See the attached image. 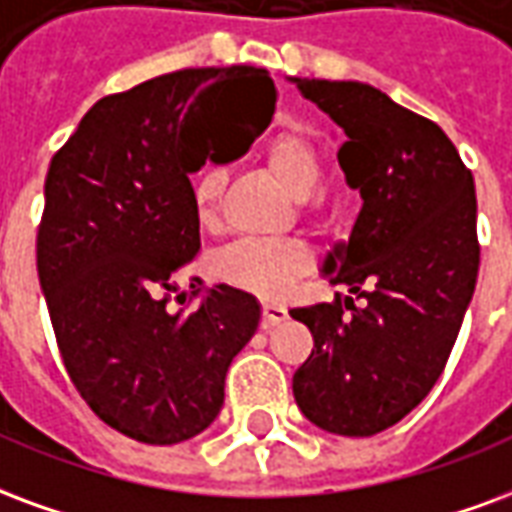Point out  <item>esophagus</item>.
Returning a JSON list of instances; mask_svg holds the SVG:
<instances>
[{
	"label": "esophagus",
	"mask_w": 512,
	"mask_h": 512,
	"mask_svg": "<svg viewBox=\"0 0 512 512\" xmlns=\"http://www.w3.org/2000/svg\"><path fill=\"white\" fill-rule=\"evenodd\" d=\"M286 308L278 305V302H261V324H264V330H270L275 324L286 322Z\"/></svg>",
	"instance_id": "obj_1"
}]
</instances>
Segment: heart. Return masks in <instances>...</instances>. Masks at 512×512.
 <instances>
[{
    "label": "heart",
    "mask_w": 512,
    "mask_h": 512,
    "mask_svg": "<svg viewBox=\"0 0 512 512\" xmlns=\"http://www.w3.org/2000/svg\"><path fill=\"white\" fill-rule=\"evenodd\" d=\"M264 163L283 190L297 201L311 199L322 185V158L300 133H278L264 147ZM226 174L220 166H207L193 179V210L204 229H215ZM311 267V251L297 240H237L212 256V272L234 289L278 300Z\"/></svg>",
    "instance_id": "heart-1"
}]
</instances>
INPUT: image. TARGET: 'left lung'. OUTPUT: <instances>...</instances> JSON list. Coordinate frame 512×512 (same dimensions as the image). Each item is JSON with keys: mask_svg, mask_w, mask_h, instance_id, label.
<instances>
[{"mask_svg": "<svg viewBox=\"0 0 512 512\" xmlns=\"http://www.w3.org/2000/svg\"><path fill=\"white\" fill-rule=\"evenodd\" d=\"M292 84L343 130L338 163L363 199L322 261L354 297L289 311L313 335L294 401L322 431L374 436L431 393L453 352L480 267L475 179L445 130L382 89Z\"/></svg>", "mask_w": 512, "mask_h": 512, "instance_id": "obj_1", "label": "left lung"}]
</instances>
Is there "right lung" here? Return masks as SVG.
<instances>
[{
	"label": "right lung",
	"instance_id": "right-lung-1",
	"mask_svg": "<svg viewBox=\"0 0 512 512\" xmlns=\"http://www.w3.org/2000/svg\"><path fill=\"white\" fill-rule=\"evenodd\" d=\"M275 98L259 67L177 70L98 100L51 158L37 275L62 363L89 409L136 442L201 434L259 327V300L226 283L193 311L166 302L201 251L190 174L218 130L240 128L251 147Z\"/></svg>",
	"mask_w": 512,
	"mask_h": 512
}]
</instances>
